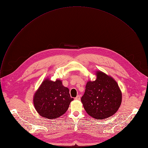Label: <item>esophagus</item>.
<instances>
[{
  "label": "esophagus",
  "instance_id": "1",
  "mask_svg": "<svg viewBox=\"0 0 148 148\" xmlns=\"http://www.w3.org/2000/svg\"><path fill=\"white\" fill-rule=\"evenodd\" d=\"M75 99H76V100H79V99H80V96H79V95H77V96L75 98Z\"/></svg>",
  "mask_w": 148,
  "mask_h": 148
}]
</instances>
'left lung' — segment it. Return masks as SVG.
I'll return each instance as SVG.
<instances>
[{
	"instance_id": "1",
	"label": "left lung",
	"mask_w": 148,
	"mask_h": 148,
	"mask_svg": "<svg viewBox=\"0 0 148 148\" xmlns=\"http://www.w3.org/2000/svg\"><path fill=\"white\" fill-rule=\"evenodd\" d=\"M95 81L87 82L81 102L87 113L96 119L114 115L122 102V92L116 81L101 71L95 73Z\"/></svg>"
}]
</instances>
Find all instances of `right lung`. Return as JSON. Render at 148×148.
Masks as SVG:
<instances>
[{
    "instance_id": "1",
    "label": "right lung",
    "mask_w": 148,
    "mask_h": 148,
    "mask_svg": "<svg viewBox=\"0 0 148 148\" xmlns=\"http://www.w3.org/2000/svg\"><path fill=\"white\" fill-rule=\"evenodd\" d=\"M73 99L69 89L62 85L61 80L54 81L46 78L35 92L33 103L40 116L52 119L65 114Z\"/></svg>"
}]
</instances>
